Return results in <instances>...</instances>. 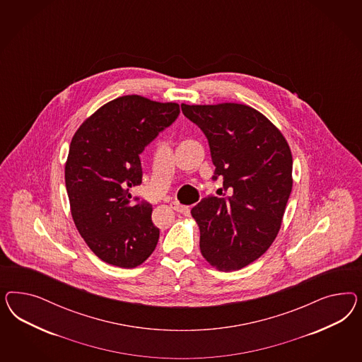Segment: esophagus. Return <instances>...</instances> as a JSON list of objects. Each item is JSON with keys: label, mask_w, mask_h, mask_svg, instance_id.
Wrapping results in <instances>:
<instances>
[{"label": "esophagus", "mask_w": 362, "mask_h": 362, "mask_svg": "<svg viewBox=\"0 0 362 362\" xmlns=\"http://www.w3.org/2000/svg\"><path fill=\"white\" fill-rule=\"evenodd\" d=\"M171 209L176 211V212H180V214H186L187 211H188V207H186V206H182V204L176 203V202H173V203H171Z\"/></svg>", "instance_id": "esophagus-1"}]
</instances>
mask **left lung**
I'll list each match as a JSON object with an SVG mask.
<instances>
[{"mask_svg": "<svg viewBox=\"0 0 362 362\" xmlns=\"http://www.w3.org/2000/svg\"><path fill=\"white\" fill-rule=\"evenodd\" d=\"M179 111L175 102L123 95L91 114L71 139L65 165L71 216L105 263L136 268L158 244L153 206L134 202L130 189L142 183L139 153Z\"/></svg>", "mask_w": 362, "mask_h": 362, "instance_id": "8db88e82", "label": "left lung"}]
</instances>
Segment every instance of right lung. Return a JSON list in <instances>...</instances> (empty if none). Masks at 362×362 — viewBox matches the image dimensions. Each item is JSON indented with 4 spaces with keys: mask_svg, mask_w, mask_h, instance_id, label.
Listing matches in <instances>:
<instances>
[{
    "mask_svg": "<svg viewBox=\"0 0 362 362\" xmlns=\"http://www.w3.org/2000/svg\"><path fill=\"white\" fill-rule=\"evenodd\" d=\"M182 111L209 143L215 173L230 197H204L191 214L200 252L219 271H238L272 245L293 186L284 135L260 111L241 103L186 105Z\"/></svg>",
    "mask_w": 362,
    "mask_h": 362,
    "instance_id": "1",
    "label": "right lung"
}]
</instances>
